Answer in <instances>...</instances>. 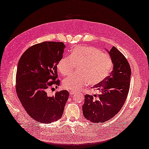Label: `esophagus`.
Segmentation results:
<instances>
[{"label": "esophagus", "instance_id": "esophagus-1", "mask_svg": "<svg viewBox=\"0 0 149 149\" xmlns=\"http://www.w3.org/2000/svg\"><path fill=\"white\" fill-rule=\"evenodd\" d=\"M76 93V91H71L70 92V94L71 95H74V94H75Z\"/></svg>", "mask_w": 149, "mask_h": 149}]
</instances>
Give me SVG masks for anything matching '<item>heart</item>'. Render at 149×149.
<instances>
[{
  "label": "heart",
  "instance_id": "b5f03b06",
  "mask_svg": "<svg viewBox=\"0 0 149 149\" xmlns=\"http://www.w3.org/2000/svg\"><path fill=\"white\" fill-rule=\"evenodd\" d=\"M79 66L77 73L63 81L65 89L78 91L87 86H95L108 77L113 68V61L109 55L92 47H79L74 49L71 56H65L57 65L60 73L70 75Z\"/></svg>",
  "mask_w": 149,
  "mask_h": 149
}]
</instances>
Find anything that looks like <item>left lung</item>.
Here are the masks:
<instances>
[{
    "label": "left lung",
    "mask_w": 149,
    "mask_h": 149,
    "mask_svg": "<svg viewBox=\"0 0 149 149\" xmlns=\"http://www.w3.org/2000/svg\"><path fill=\"white\" fill-rule=\"evenodd\" d=\"M113 61L111 75L93 88L98 94H86L82 112L86 119L93 123H103L120 111L128 96L131 68L125 56L113 47L108 51Z\"/></svg>",
    "instance_id": "left-lung-1"
}]
</instances>
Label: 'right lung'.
<instances>
[{"mask_svg":"<svg viewBox=\"0 0 149 149\" xmlns=\"http://www.w3.org/2000/svg\"><path fill=\"white\" fill-rule=\"evenodd\" d=\"M63 42L45 41L26 49L17 64L16 90L25 111L34 120L50 123L62 117L69 94L66 90L48 96L47 90L60 85L57 65L63 57Z\"/></svg>","mask_w":149,"mask_h":149,"instance_id":"1","label":"right lung"}]
</instances>
